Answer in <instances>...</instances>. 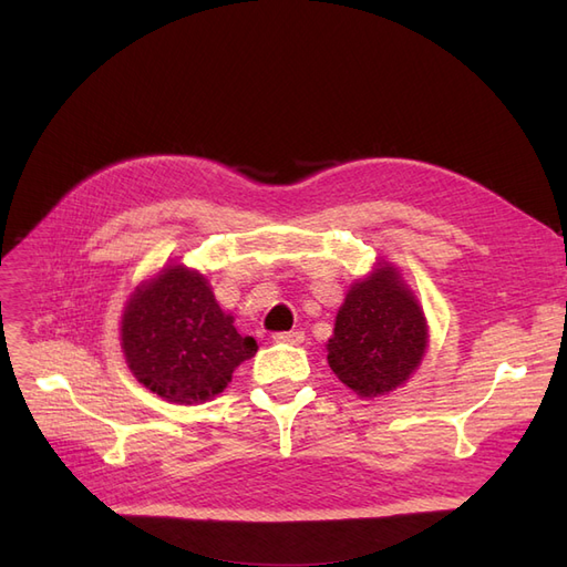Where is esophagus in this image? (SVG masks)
<instances>
[{"label":"esophagus","instance_id":"34e87169","mask_svg":"<svg viewBox=\"0 0 567 567\" xmlns=\"http://www.w3.org/2000/svg\"><path fill=\"white\" fill-rule=\"evenodd\" d=\"M274 340L277 342H288V346H300V342L305 340V333L302 331H281V333H274Z\"/></svg>","mask_w":567,"mask_h":567}]
</instances>
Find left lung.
I'll return each mask as SVG.
<instances>
[{
  "label": "left lung",
  "mask_w": 567,
  "mask_h": 567,
  "mask_svg": "<svg viewBox=\"0 0 567 567\" xmlns=\"http://www.w3.org/2000/svg\"><path fill=\"white\" fill-rule=\"evenodd\" d=\"M427 346V323L400 271L379 262L354 281L326 342L329 367L359 398H379L409 381Z\"/></svg>",
  "instance_id": "obj_1"
}]
</instances>
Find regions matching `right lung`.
I'll return each mask as SVG.
<instances>
[{
  "label": "right lung",
  "mask_w": 567,
  "mask_h": 567,
  "mask_svg": "<svg viewBox=\"0 0 567 567\" xmlns=\"http://www.w3.org/2000/svg\"><path fill=\"white\" fill-rule=\"evenodd\" d=\"M120 340L134 379L177 404L213 400L257 352L255 338L238 333L221 312L208 279L184 265H169L136 286Z\"/></svg>",
  "instance_id": "add662e5"
}]
</instances>
